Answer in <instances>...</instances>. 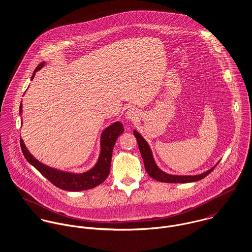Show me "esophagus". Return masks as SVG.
<instances>
[{
  "mask_svg": "<svg viewBox=\"0 0 252 252\" xmlns=\"http://www.w3.org/2000/svg\"><path fill=\"white\" fill-rule=\"evenodd\" d=\"M125 116L128 120H131V121H136L137 119H139L140 117V112L136 109V108H129L126 113H125Z\"/></svg>",
  "mask_w": 252,
  "mask_h": 252,
  "instance_id": "1",
  "label": "esophagus"
}]
</instances>
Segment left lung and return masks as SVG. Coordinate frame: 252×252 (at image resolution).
<instances>
[{
    "mask_svg": "<svg viewBox=\"0 0 252 252\" xmlns=\"http://www.w3.org/2000/svg\"><path fill=\"white\" fill-rule=\"evenodd\" d=\"M134 135H135L138 144H139L140 152H141L143 160H144L145 171L149 175L150 178H152L153 180H157V181L168 182V183H187V182L198 181V180H203L209 174H211L218 164L217 163L209 171H207L203 174H200V175H195V176H177V175L167 174V173L163 172L161 169H159L158 166L156 165L155 160L153 158L152 151L150 149V146L142 137V135L139 132H137L136 130H134Z\"/></svg>",
    "mask_w": 252,
    "mask_h": 252,
    "instance_id": "8db88e82",
    "label": "left lung"
}]
</instances>
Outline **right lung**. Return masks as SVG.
<instances>
[{
    "label": "right lung",
    "mask_w": 252,
    "mask_h": 252,
    "mask_svg": "<svg viewBox=\"0 0 252 252\" xmlns=\"http://www.w3.org/2000/svg\"><path fill=\"white\" fill-rule=\"evenodd\" d=\"M44 66V62L40 63L34 71L31 80L34 79L35 74ZM19 112H22V103L20 104ZM22 125V121H21ZM124 132L123 125L120 121H116L107 127L101 135V151L99 159L95 166L82 174H73L63 172L51 167H48L38 160L29 152L22 139H20V146L26 160L36 168V170L52 184L60 189L66 191H82L94 188L104 182L108 178L110 170V162L112 156L113 146L117 138Z\"/></svg>",
    "instance_id": "right-lung-1"
}]
</instances>
